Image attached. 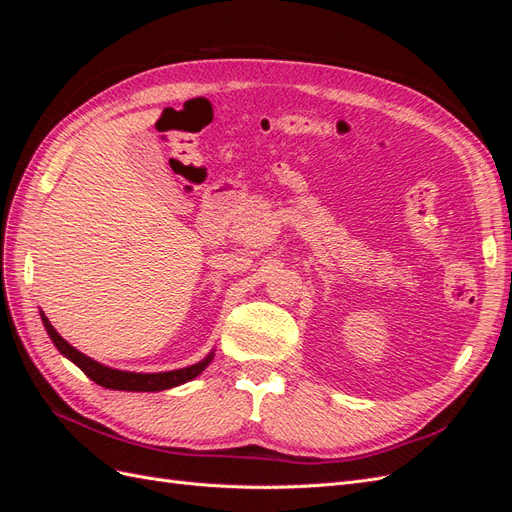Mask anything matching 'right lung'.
Listing matches in <instances>:
<instances>
[{"instance_id":"add662e5","label":"right lung","mask_w":512,"mask_h":512,"mask_svg":"<svg viewBox=\"0 0 512 512\" xmlns=\"http://www.w3.org/2000/svg\"><path fill=\"white\" fill-rule=\"evenodd\" d=\"M42 324L46 333H49L51 342L55 348L70 359L76 367H79L87 378L94 380L96 384L104 386V389H113V391H136V393H153V391H166L173 389V386H179L188 380H194L198 374H203L205 367L213 361V352H209L203 361H198L190 367L183 369H173V371H160V374H134V371H121L106 367L94 359H89L87 354L79 352L74 346H70L64 337H61L53 324L49 322L42 312Z\"/></svg>"}]
</instances>
